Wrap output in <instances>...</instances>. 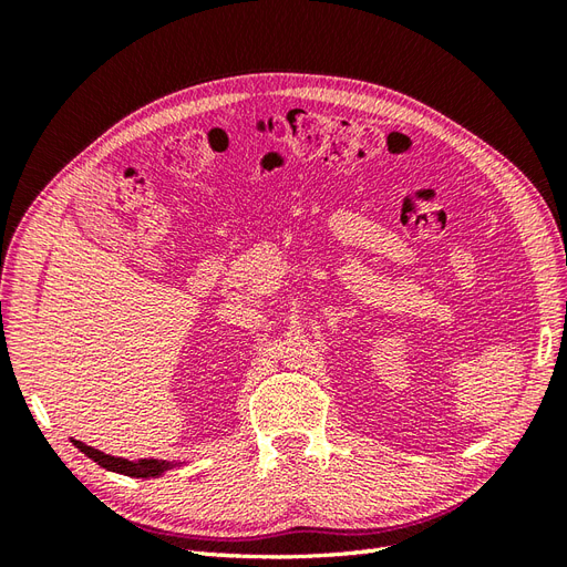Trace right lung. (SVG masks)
I'll use <instances>...</instances> for the list:
<instances>
[{
	"instance_id": "1",
	"label": "right lung",
	"mask_w": 567,
	"mask_h": 567,
	"mask_svg": "<svg viewBox=\"0 0 567 567\" xmlns=\"http://www.w3.org/2000/svg\"><path fill=\"white\" fill-rule=\"evenodd\" d=\"M75 444H78V450L82 454H87L92 461H96L101 468L113 471V473H123V475H130V477H158V475L167 473L169 468L179 466V463L158 461V458H142L140 463H134V461H127V458H115V456H109V454L99 452V450H92L82 442H75Z\"/></svg>"
}]
</instances>
